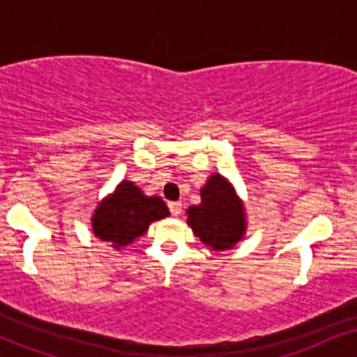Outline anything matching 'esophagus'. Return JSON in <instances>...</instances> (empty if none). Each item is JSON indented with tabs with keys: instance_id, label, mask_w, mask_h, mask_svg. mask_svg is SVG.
<instances>
[{
	"instance_id": "1",
	"label": "esophagus",
	"mask_w": 357,
	"mask_h": 357,
	"mask_svg": "<svg viewBox=\"0 0 357 357\" xmlns=\"http://www.w3.org/2000/svg\"><path fill=\"white\" fill-rule=\"evenodd\" d=\"M169 210H171V215H173V216H179V215H181V211H183V204L179 202L169 203Z\"/></svg>"
}]
</instances>
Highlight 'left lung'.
<instances>
[{"label":"left lung","instance_id":"8db88e82","mask_svg":"<svg viewBox=\"0 0 357 357\" xmlns=\"http://www.w3.org/2000/svg\"><path fill=\"white\" fill-rule=\"evenodd\" d=\"M202 203L188 208V225L213 252H225L243 240L247 210L235 186L220 173H213L199 191Z\"/></svg>","mask_w":357,"mask_h":357}]
</instances>
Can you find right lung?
Returning a JSON list of instances; mask_svg holds the SVG:
<instances>
[{
	"instance_id": "right-lung-1",
	"label": "right lung",
	"mask_w": 357,
	"mask_h": 357,
	"mask_svg": "<svg viewBox=\"0 0 357 357\" xmlns=\"http://www.w3.org/2000/svg\"><path fill=\"white\" fill-rule=\"evenodd\" d=\"M166 216L169 210L159 196H147L132 181L124 179L99 202L90 223L97 238L121 250L141 238L153 221Z\"/></svg>"
}]
</instances>
